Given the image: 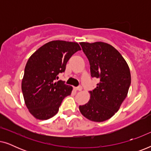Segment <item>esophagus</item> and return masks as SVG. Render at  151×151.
<instances>
[{
    "label": "esophagus",
    "mask_w": 151,
    "mask_h": 151,
    "mask_svg": "<svg viewBox=\"0 0 151 151\" xmlns=\"http://www.w3.org/2000/svg\"><path fill=\"white\" fill-rule=\"evenodd\" d=\"M75 89L77 90V91H82V87L81 86H78V87H76Z\"/></svg>",
    "instance_id": "1"
}]
</instances>
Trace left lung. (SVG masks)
I'll return each instance as SVG.
<instances>
[{
    "label": "left lung",
    "instance_id": "obj_1",
    "mask_svg": "<svg viewBox=\"0 0 151 151\" xmlns=\"http://www.w3.org/2000/svg\"><path fill=\"white\" fill-rule=\"evenodd\" d=\"M80 45L89 61L91 76L99 78L100 82L89 91V101L79 109L86 118L101 122L113 116L127 98L131 72L122 55L111 45L102 42Z\"/></svg>",
    "mask_w": 151,
    "mask_h": 151
}]
</instances>
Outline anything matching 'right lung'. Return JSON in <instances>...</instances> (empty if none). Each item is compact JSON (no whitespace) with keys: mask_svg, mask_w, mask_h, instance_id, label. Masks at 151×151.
I'll list each match as a JSON object with an SVG mask.
<instances>
[{"mask_svg":"<svg viewBox=\"0 0 151 151\" xmlns=\"http://www.w3.org/2000/svg\"><path fill=\"white\" fill-rule=\"evenodd\" d=\"M81 50L77 42L53 40L45 44L29 58L22 80L24 102L38 119H48L56 114L63 99L73 87L55 80L65 72L72 55Z\"/></svg>","mask_w":151,"mask_h":151,"instance_id":"1","label":"right lung"}]
</instances>
